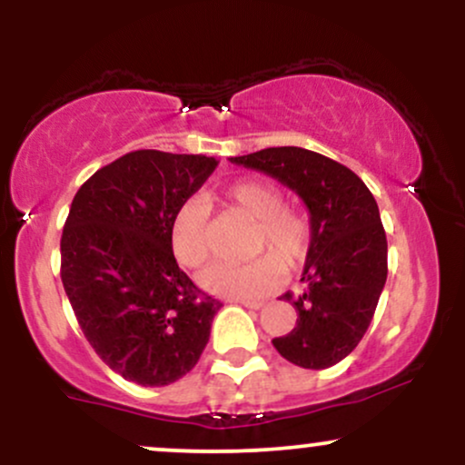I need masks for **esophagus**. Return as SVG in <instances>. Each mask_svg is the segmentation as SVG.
Here are the masks:
<instances>
[{
    "label": "esophagus",
    "mask_w": 465,
    "mask_h": 465,
    "mask_svg": "<svg viewBox=\"0 0 465 465\" xmlns=\"http://www.w3.org/2000/svg\"><path fill=\"white\" fill-rule=\"evenodd\" d=\"M236 303H240V306L244 308H251V311H260V308L264 306V302L260 300H236Z\"/></svg>",
    "instance_id": "34e87169"
}]
</instances>
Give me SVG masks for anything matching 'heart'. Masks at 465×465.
Masks as SVG:
<instances>
[{
	"label": "heart",
	"instance_id": "obj_1",
	"mask_svg": "<svg viewBox=\"0 0 465 465\" xmlns=\"http://www.w3.org/2000/svg\"><path fill=\"white\" fill-rule=\"evenodd\" d=\"M223 201L255 221L253 251H271L251 262H216L199 275L207 292L225 300H258L284 277V266L300 264L311 244V218L284 205V194L266 179H238L223 190ZM170 247L188 269H199L212 251L210 207L192 196L174 210L170 221Z\"/></svg>",
	"mask_w": 465,
	"mask_h": 465
}]
</instances>
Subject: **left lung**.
Instances as JSON below:
<instances>
[{
	"mask_svg": "<svg viewBox=\"0 0 465 465\" xmlns=\"http://www.w3.org/2000/svg\"><path fill=\"white\" fill-rule=\"evenodd\" d=\"M291 188L311 214V244L297 323L273 339L275 350L303 370H325L354 351L370 328L387 282V236L376 199L343 163L297 146L232 157Z\"/></svg>",
	"mask_w": 465,
	"mask_h": 465,
	"instance_id": "left-lung-1",
	"label": "left lung"
}]
</instances>
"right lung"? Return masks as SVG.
I'll list each match as a JSON object with an SVG mask.
<instances>
[{
    "mask_svg": "<svg viewBox=\"0 0 465 465\" xmlns=\"http://www.w3.org/2000/svg\"><path fill=\"white\" fill-rule=\"evenodd\" d=\"M216 165L205 154L126 153L84 181L69 207L63 288L95 354L142 387L183 378L223 306L179 269L170 247L174 210Z\"/></svg>",
    "mask_w": 465,
    "mask_h": 465,
    "instance_id": "1",
    "label": "right lung"
}]
</instances>
